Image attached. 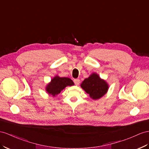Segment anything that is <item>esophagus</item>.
<instances>
[{
	"label": "esophagus",
	"mask_w": 149,
	"mask_h": 149,
	"mask_svg": "<svg viewBox=\"0 0 149 149\" xmlns=\"http://www.w3.org/2000/svg\"><path fill=\"white\" fill-rule=\"evenodd\" d=\"M74 82L76 86H78V85L79 84H80V80H79V79H74Z\"/></svg>",
	"instance_id": "obj_1"
}]
</instances>
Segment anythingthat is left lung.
<instances>
[{
  "label": "left lung",
  "mask_w": 149,
  "mask_h": 149,
  "mask_svg": "<svg viewBox=\"0 0 149 149\" xmlns=\"http://www.w3.org/2000/svg\"><path fill=\"white\" fill-rule=\"evenodd\" d=\"M81 87L94 100H99L104 96L109 89L108 82L95 72L84 79L81 84Z\"/></svg>",
  "instance_id": "1"
}]
</instances>
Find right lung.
<instances>
[{
    "label": "right lung",
    "mask_w": 149,
    "mask_h": 149,
    "mask_svg": "<svg viewBox=\"0 0 149 149\" xmlns=\"http://www.w3.org/2000/svg\"><path fill=\"white\" fill-rule=\"evenodd\" d=\"M74 83L68 77H61L55 75L46 86L45 90L49 96L55 97L67 86H74Z\"/></svg>",
    "instance_id": "1"
}]
</instances>
